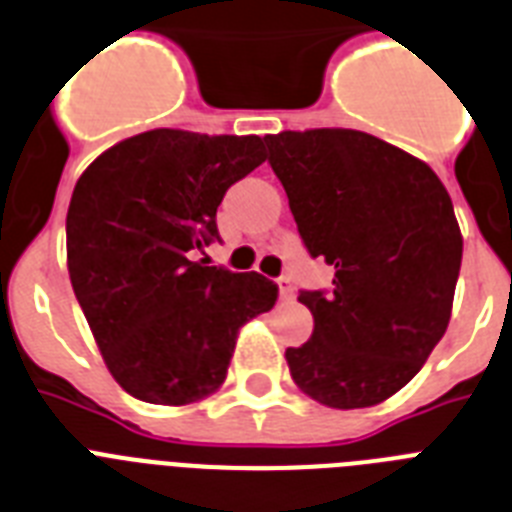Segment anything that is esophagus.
<instances>
[{"mask_svg":"<svg viewBox=\"0 0 512 512\" xmlns=\"http://www.w3.org/2000/svg\"><path fill=\"white\" fill-rule=\"evenodd\" d=\"M278 297L281 299H294V286L289 278H278Z\"/></svg>","mask_w":512,"mask_h":512,"instance_id":"obj_1","label":"esophagus"}]
</instances>
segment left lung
Here are the masks:
<instances>
[{
	"label": "left lung",
	"mask_w": 512,
	"mask_h": 512,
	"mask_svg": "<svg viewBox=\"0 0 512 512\" xmlns=\"http://www.w3.org/2000/svg\"><path fill=\"white\" fill-rule=\"evenodd\" d=\"M299 236L334 268L302 292L313 336L286 350L294 384L336 410L389 400L447 331L463 260L452 199L405 149L352 128L265 136Z\"/></svg>",
	"instance_id": "left-lung-1"
}]
</instances>
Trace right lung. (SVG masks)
Segmentation results:
<instances>
[{"label":"right lung","mask_w":512,"mask_h":512,"mask_svg":"<svg viewBox=\"0 0 512 512\" xmlns=\"http://www.w3.org/2000/svg\"><path fill=\"white\" fill-rule=\"evenodd\" d=\"M260 136L155 128L105 149L68 207V273L112 378L181 407L226 381L244 323L276 305L260 273L191 260L218 236L226 189L263 165Z\"/></svg>","instance_id":"obj_1"}]
</instances>
